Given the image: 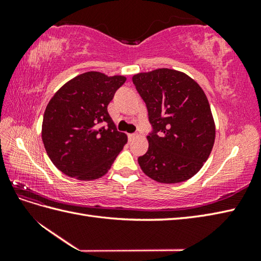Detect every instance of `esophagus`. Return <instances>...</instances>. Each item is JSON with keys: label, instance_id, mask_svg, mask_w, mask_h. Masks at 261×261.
Returning <instances> with one entry per match:
<instances>
[{"label": "esophagus", "instance_id": "esophagus-1", "mask_svg": "<svg viewBox=\"0 0 261 261\" xmlns=\"http://www.w3.org/2000/svg\"><path fill=\"white\" fill-rule=\"evenodd\" d=\"M127 138H129V140L131 141V140H134L135 138H137V135L136 134H130V135H127Z\"/></svg>", "mask_w": 261, "mask_h": 261}]
</instances>
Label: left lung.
Returning <instances> with one entry per match:
<instances>
[{
    "mask_svg": "<svg viewBox=\"0 0 261 261\" xmlns=\"http://www.w3.org/2000/svg\"><path fill=\"white\" fill-rule=\"evenodd\" d=\"M146 102L153 131L148 151L138 158L143 173L164 184L185 181L206 162L215 123L202 87L182 71L158 68L132 76Z\"/></svg>",
    "mask_w": 261,
    "mask_h": 261,
    "instance_id": "8db88e82",
    "label": "left lung"
}]
</instances>
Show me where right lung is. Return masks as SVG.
Wrapping results in <instances>:
<instances>
[{"instance_id":"right-lung-1","label":"right lung","mask_w":261,"mask_h":261,"mask_svg":"<svg viewBox=\"0 0 261 261\" xmlns=\"http://www.w3.org/2000/svg\"><path fill=\"white\" fill-rule=\"evenodd\" d=\"M125 76L87 71L68 81L49 101L41 138L56 167L79 180L101 178L127 142L108 112ZM103 121L108 127H101Z\"/></svg>"}]
</instances>
